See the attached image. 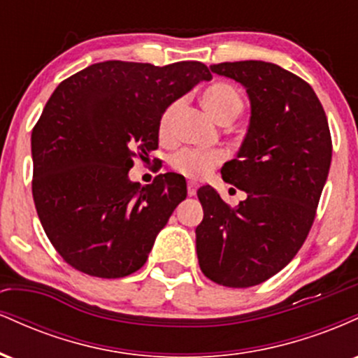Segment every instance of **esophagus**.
I'll return each mask as SVG.
<instances>
[{"mask_svg": "<svg viewBox=\"0 0 358 358\" xmlns=\"http://www.w3.org/2000/svg\"><path fill=\"white\" fill-rule=\"evenodd\" d=\"M196 188H199V185H196V182H188V185H187L188 195L195 196L196 195Z\"/></svg>", "mask_w": 358, "mask_h": 358, "instance_id": "esophagus-1", "label": "esophagus"}]
</instances>
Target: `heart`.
<instances>
[{"label": "heart", "instance_id": "heart-1", "mask_svg": "<svg viewBox=\"0 0 358 358\" xmlns=\"http://www.w3.org/2000/svg\"><path fill=\"white\" fill-rule=\"evenodd\" d=\"M202 106L207 110L208 116L219 124H224L227 121H234L242 113V97L234 85L227 82H215V84L208 85L202 94ZM180 102H173L163 110L158 121V136L162 141H168L171 138V127L173 121L178 114ZM225 155L219 150L202 151L193 150V148H183V150L176 151L170 158V166L173 168L176 173L188 176V178H202L213 170L217 165L224 162Z\"/></svg>", "mask_w": 358, "mask_h": 358}]
</instances>
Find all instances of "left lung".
Wrapping results in <instances>:
<instances>
[{"mask_svg":"<svg viewBox=\"0 0 358 358\" xmlns=\"http://www.w3.org/2000/svg\"><path fill=\"white\" fill-rule=\"evenodd\" d=\"M210 71L249 96L248 134L222 166V178L248 199L232 208L212 187L199 188L196 256L217 285L249 287L289 264L306 241L330 170V127L311 85L276 64L224 62Z\"/></svg>","mask_w":358,"mask_h":358,"instance_id":"8db88e82","label":"left lung"}]
</instances>
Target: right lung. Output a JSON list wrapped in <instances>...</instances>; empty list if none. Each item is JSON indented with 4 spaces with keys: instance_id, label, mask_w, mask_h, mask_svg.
Wrapping results in <instances>:
<instances>
[{
    "instance_id": "1",
    "label": "right lung",
    "mask_w": 358,
    "mask_h": 358,
    "mask_svg": "<svg viewBox=\"0 0 358 358\" xmlns=\"http://www.w3.org/2000/svg\"><path fill=\"white\" fill-rule=\"evenodd\" d=\"M212 73L202 62L156 67L108 60L60 82L31 131L38 219L67 264L97 278L143 268L156 236L182 200V175L141 187L127 173L158 148L171 102Z\"/></svg>"
}]
</instances>
